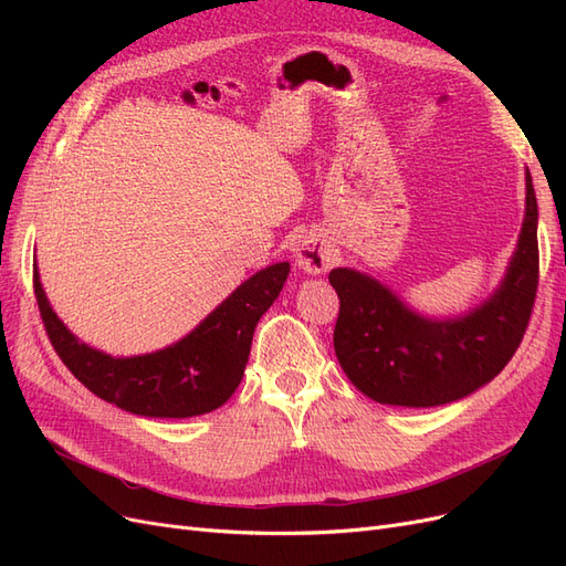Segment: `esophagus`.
I'll use <instances>...</instances> for the list:
<instances>
[{"instance_id":"obj_1","label":"esophagus","mask_w":566,"mask_h":566,"mask_svg":"<svg viewBox=\"0 0 566 566\" xmlns=\"http://www.w3.org/2000/svg\"><path fill=\"white\" fill-rule=\"evenodd\" d=\"M333 256L325 243H321L314 235H304L295 245V264L306 273H323L331 266Z\"/></svg>"}]
</instances>
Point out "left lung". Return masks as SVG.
<instances>
[{
    "mask_svg": "<svg viewBox=\"0 0 566 566\" xmlns=\"http://www.w3.org/2000/svg\"><path fill=\"white\" fill-rule=\"evenodd\" d=\"M538 205L526 169L524 224L499 290L458 318L416 314L375 279L333 269L339 297L335 354L358 391L378 403L430 408L458 401L499 375L517 352L538 287Z\"/></svg>",
    "mask_w": 566,
    "mask_h": 566,
    "instance_id": "8db88e82",
    "label": "left lung"
}]
</instances>
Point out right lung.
<instances>
[{
  "label": "right lung",
  "mask_w": 566,
  "mask_h": 566,
  "mask_svg": "<svg viewBox=\"0 0 566 566\" xmlns=\"http://www.w3.org/2000/svg\"><path fill=\"white\" fill-rule=\"evenodd\" d=\"M287 262L256 271L175 345L115 358L80 342L51 310L35 266L32 283L44 331L75 378L108 403L144 418H193L231 399L241 385L256 321L281 295Z\"/></svg>",
  "instance_id": "1"
}]
</instances>
